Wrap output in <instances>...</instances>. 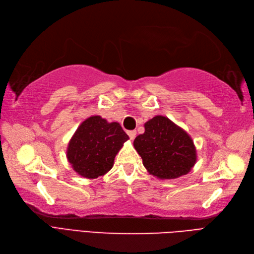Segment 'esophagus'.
<instances>
[{
    "label": "esophagus",
    "instance_id": "34e87169",
    "mask_svg": "<svg viewBox=\"0 0 254 254\" xmlns=\"http://www.w3.org/2000/svg\"><path fill=\"white\" fill-rule=\"evenodd\" d=\"M127 135L133 140V139L136 137V130H127Z\"/></svg>",
    "mask_w": 254,
    "mask_h": 254
}]
</instances>
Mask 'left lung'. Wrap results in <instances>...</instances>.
Segmentation results:
<instances>
[{
  "instance_id": "1",
  "label": "left lung",
  "mask_w": 254,
  "mask_h": 254,
  "mask_svg": "<svg viewBox=\"0 0 254 254\" xmlns=\"http://www.w3.org/2000/svg\"><path fill=\"white\" fill-rule=\"evenodd\" d=\"M134 148L149 173L160 179H174L189 173L196 162L191 137L169 118L155 116L144 125V133Z\"/></svg>"
}]
</instances>
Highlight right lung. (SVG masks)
<instances>
[{"mask_svg": "<svg viewBox=\"0 0 254 254\" xmlns=\"http://www.w3.org/2000/svg\"><path fill=\"white\" fill-rule=\"evenodd\" d=\"M128 136L118 122L92 116L80 125L67 148L72 169L85 178H98L109 172Z\"/></svg>", "mask_w": 254, "mask_h": 254, "instance_id": "right-lung-1", "label": "right lung"}]
</instances>
